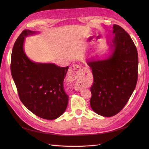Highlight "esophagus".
Masks as SVG:
<instances>
[{
    "label": "esophagus",
    "mask_w": 149,
    "mask_h": 149,
    "mask_svg": "<svg viewBox=\"0 0 149 149\" xmlns=\"http://www.w3.org/2000/svg\"><path fill=\"white\" fill-rule=\"evenodd\" d=\"M81 67L79 65H74L71 66L69 69V78L68 79L70 81H73L74 80L76 79L77 76L75 75V73L79 72L81 71ZM76 90H79V87H75Z\"/></svg>",
    "instance_id": "1"
}]
</instances>
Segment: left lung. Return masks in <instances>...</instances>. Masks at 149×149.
Segmentation results:
<instances>
[{
    "mask_svg": "<svg viewBox=\"0 0 149 149\" xmlns=\"http://www.w3.org/2000/svg\"><path fill=\"white\" fill-rule=\"evenodd\" d=\"M114 49L105 60L88 62L93 84L90 88V105L104 117L118 114L132 95L138 78V54L129 33L118 25H113Z\"/></svg>",
    "mask_w": 149,
    "mask_h": 149,
    "instance_id": "left-lung-1",
    "label": "left lung"
}]
</instances>
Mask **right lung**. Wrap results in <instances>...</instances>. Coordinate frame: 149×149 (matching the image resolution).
Segmentation results:
<instances>
[{"instance_id":"1","label":"right lung","mask_w":149,"mask_h":149,"mask_svg":"<svg viewBox=\"0 0 149 149\" xmlns=\"http://www.w3.org/2000/svg\"><path fill=\"white\" fill-rule=\"evenodd\" d=\"M34 33L25 29L15 41L11 74L19 97L25 107L40 118L54 120L67 107L68 95L63 90V80L69 67L31 61L25 55L23 45L25 37Z\"/></svg>"}]
</instances>
